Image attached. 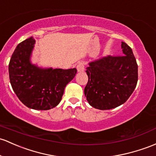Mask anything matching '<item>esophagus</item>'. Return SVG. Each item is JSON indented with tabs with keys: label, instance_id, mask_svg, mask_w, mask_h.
<instances>
[{
	"label": "esophagus",
	"instance_id": "34e87169",
	"mask_svg": "<svg viewBox=\"0 0 156 156\" xmlns=\"http://www.w3.org/2000/svg\"><path fill=\"white\" fill-rule=\"evenodd\" d=\"M76 69L78 72H83L85 71V65L83 62H80L76 65Z\"/></svg>",
	"mask_w": 156,
	"mask_h": 156
}]
</instances>
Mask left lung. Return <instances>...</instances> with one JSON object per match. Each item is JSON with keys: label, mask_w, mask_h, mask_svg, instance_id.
<instances>
[{"label": "left lung", "mask_w": 156, "mask_h": 156, "mask_svg": "<svg viewBox=\"0 0 156 156\" xmlns=\"http://www.w3.org/2000/svg\"><path fill=\"white\" fill-rule=\"evenodd\" d=\"M123 55L91 62L86 68L85 96L92 107L108 110L123 104L138 83V65L129 46L121 42Z\"/></svg>", "instance_id": "1"}]
</instances>
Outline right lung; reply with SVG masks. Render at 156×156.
Instances as JSON below:
<instances>
[{
	"mask_svg": "<svg viewBox=\"0 0 156 156\" xmlns=\"http://www.w3.org/2000/svg\"><path fill=\"white\" fill-rule=\"evenodd\" d=\"M35 39L18 44L9 64V80L17 97L28 108L49 110L61 101L65 88L76 73V68H41L30 62Z\"/></svg>",
	"mask_w": 156,
	"mask_h": 156,
	"instance_id": "1",
	"label": "right lung"
}]
</instances>
